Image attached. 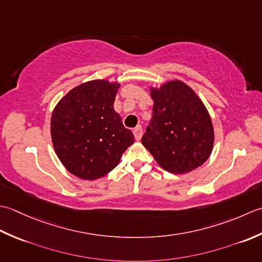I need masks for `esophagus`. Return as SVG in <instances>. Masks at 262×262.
Masks as SVG:
<instances>
[{
    "label": "esophagus",
    "instance_id": "1",
    "mask_svg": "<svg viewBox=\"0 0 262 262\" xmlns=\"http://www.w3.org/2000/svg\"><path fill=\"white\" fill-rule=\"evenodd\" d=\"M133 135H135V138H136V140H140L141 139V137H142V129H141V126L139 125V126H137V127H135V129H133Z\"/></svg>",
    "mask_w": 262,
    "mask_h": 262
}]
</instances>
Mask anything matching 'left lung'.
I'll return each instance as SVG.
<instances>
[{"instance_id": "left-lung-1", "label": "left lung", "mask_w": 262, "mask_h": 262, "mask_svg": "<svg viewBox=\"0 0 262 262\" xmlns=\"http://www.w3.org/2000/svg\"><path fill=\"white\" fill-rule=\"evenodd\" d=\"M150 96L152 117L142 145L169 173L185 174L201 166L209 158L215 139L202 100L180 80L151 87Z\"/></svg>"}]
</instances>
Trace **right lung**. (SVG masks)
<instances>
[{"label": "right lung", "instance_id": "add662e5", "mask_svg": "<svg viewBox=\"0 0 262 262\" xmlns=\"http://www.w3.org/2000/svg\"><path fill=\"white\" fill-rule=\"evenodd\" d=\"M120 83L93 80L71 89L52 113L51 136L58 159L82 180L114 169L135 136L114 111Z\"/></svg>", "mask_w": 262, "mask_h": 262}]
</instances>
